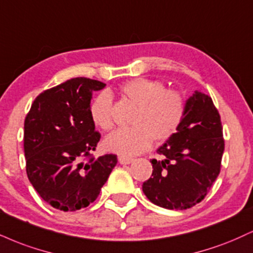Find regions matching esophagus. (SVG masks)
Masks as SVG:
<instances>
[{
    "mask_svg": "<svg viewBox=\"0 0 253 253\" xmlns=\"http://www.w3.org/2000/svg\"><path fill=\"white\" fill-rule=\"evenodd\" d=\"M118 160H119V163L121 164V165H129V164H132L133 161H134V159H133V158L124 157V156L119 157Z\"/></svg>",
    "mask_w": 253,
    "mask_h": 253,
    "instance_id": "34e87169",
    "label": "esophagus"
}]
</instances>
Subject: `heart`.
I'll return each mask as SVG.
<instances>
[{
    "mask_svg": "<svg viewBox=\"0 0 253 253\" xmlns=\"http://www.w3.org/2000/svg\"><path fill=\"white\" fill-rule=\"evenodd\" d=\"M120 92L134 105L135 111L130 128H119L103 140L109 152L130 157L150 147L153 138L165 141L173 136L185 114V102L175 90L165 89L164 84L151 79L136 78L125 82ZM112 96L106 90L94 97L89 117L97 128L108 130L113 126L111 115Z\"/></svg>",
    "mask_w": 253,
    "mask_h": 253,
    "instance_id": "b5f03b06",
    "label": "heart"
}]
</instances>
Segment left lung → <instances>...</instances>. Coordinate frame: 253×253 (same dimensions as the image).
Returning <instances> with one entry per match:
<instances>
[{
	"instance_id": "left-lung-1",
	"label": "left lung",
	"mask_w": 253,
	"mask_h": 253,
	"mask_svg": "<svg viewBox=\"0 0 253 253\" xmlns=\"http://www.w3.org/2000/svg\"><path fill=\"white\" fill-rule=\"evenodd\" d=\"M153 172L142 184L148 200L167 210H186L200 203L220 172L224 153L220 115L209 95L196 90L185 102L178 130L158 148Z\"/></svg>"
}]
</instances>
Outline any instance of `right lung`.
Returning <instances> with one entry per match:
<instances>
[{
	"instance_id": "right-lung-1",
	"label": "right lung",
	"mask_w": 253,
	"mask_h": 253,
	"mask_svg": "<svg viewBox=\"0 0 253 253\" xmlns=\"http://www.w3.org/2000/svg\"><path fill=\"white\" fill-rule=\"evenodd\" d=\"M105 87L87 78L71 79L40 94L27 114V175L54 209L67 212L87 208L117 165L114 154L90 158L100 140L89 117L90 100L93 92Z\"/></svg>"
}]
</instances>
